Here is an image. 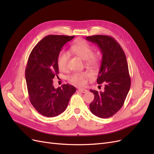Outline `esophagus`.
Here are the masks:
<instances>
[{
    "instance_id": "34e87169",
    "label": "esophagus",
    "mask_w": 154,
    "mask_h": 154,
    "mask_svg": "<svg viewBox=\"0 0 154 154\" xmlns=\"http://www.w3.org/2000/svg\"><path fill=\"white\" fill-rule=\"evenodd\" d=\"M78 91H80L82 93H86L88 91L87 90L85 89V88H78Z\"/></svg>"
}]
</instances>
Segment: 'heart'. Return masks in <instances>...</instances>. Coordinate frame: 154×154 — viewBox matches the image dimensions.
<instances>
[{
    "label": "heart",
    "mask_w": 154,
    "mask_h": 154,
    "mask_svg": "<svg viewBox=\"0 0 154 154\" xmlns=\"http://www.w3.org/2000/svg\"><path fill=\"white\" fill-rule=\"evenodd\" d=\"M71 52L85 60L86 65L89 67H96L100 61V55L93 53V48L83 39H77L71 46ZM69 54L65 51H60L57 56V66L60 71H66L68 68ZM88 76L87 72H74L67 77L68 80L73 84L81 85L85 83Z\"/></svg>",
    "instance_id": "heart-1"
}]
</instances>
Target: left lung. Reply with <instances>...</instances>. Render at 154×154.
Returning a JSON list of instances; mask_svg holds the SVG:
<instances>
[{
    "mask_svg": "<svg viewBox=\"0 0 154 154\" xmlns=\"http://www.w3.org/2000/svg\"><path fill=\"white\" fill-rule=\"evenodd\" d=\"M86 40L96 44L101 49L103 57L97 83L105 85L103 92L90 90L94 99L89 108L97 117L108 118L123 106L130 90L131 80L127 58L113 37L98 35L87 36Z\"/></svg>",
    "mask_w": 154,
    "mask_h": 154,
    "instance_id": "1",
    "label": "left lung"
}]
</instances>
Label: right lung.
I'll use <instances>...</instances> for the list:
<instances>
[{
  "label": "right lung",
  "mask_w": 154,
  "mask_h": 154,
  "mask_svg": "<svg viewBox=\"0 0 154 154\" xmlns=\"http://www.w3.org/2000/svg\"><path fill=\"white\" fill-rule=\"evenodd\" d=\"M74 36H45L32 49L25 71L31 103L46 117L58 116L66 109L76 88L69 84L55 88L53 79L58 74L57 56L63 46Z\"/></svg>",
  "instance_id": "add662e5"
}]
</instances>
